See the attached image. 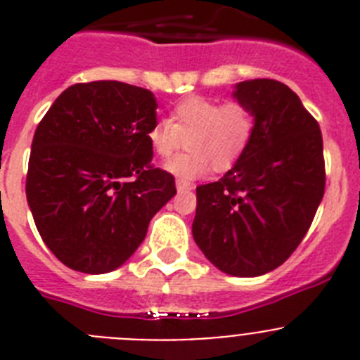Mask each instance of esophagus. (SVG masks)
I'll return each mask as SVG.
<instances>
[{
    "label": "esophagus",
    "instance_id": "obj_1",
    "mask_svg": "<svg viewBox=\"0 0 360 360\" xmlns=\"http://www.w3.org/2000/svg\"><path fill=\"white\" fill-rule=\"evenodd\" d=\"M176 189H178V193H184V191H191V189H193V184L186 182V180H176Z\"/></svg>",
    "mask_w": 360,
    "mask_h": 360
}]
</instances>
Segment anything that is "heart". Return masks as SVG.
Masks as SVG:
<instances>
[{
  "instance_id": "obj_1",
  "label": "heart",
  "mask_w": 360,
  "mask_h": 360,
  "mask_svg": "<svg viewBox=\"0 0 360 360\" xmlns=\"http://www.w3.org/2000/svg\"><path fill=\"white\" fill-rule=\"evenodd\" d=\"M254 133L256 115L247 104L191 95L173 108L171 120L149 126L148 142L157 157L169 158L187 139L189 151L167 162L165 171L180 180H195L211 165L219 173L231 169L249 149Z\"/></svg>"
}]
</instances>
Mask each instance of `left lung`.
<instances>
[{
    "mask_svg": "<svg viewBox=\"0 0 360 360\" xmlns=\"http://www.w3.org/2000/svg\"><path fill=\"white\" fill-rule=\"evenodd\" d=\"M256 115L249 149L218 182L196 187L193 238L229 276L278 269L303 241L324 195L323 135L301 98L274 79L238 82Z\"/></svg>",
    "mask_w": 360,
    "mask_h": 360,
    "instance_id": "1",
    "label": "left lung"
}]
</instances>
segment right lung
Returning a JSON list of instances; mask_svg holds the SVG:
<instances>
[{
  "mask_svg": "<svg viewBox=\"0 0 360 360\" xmlns=\"http://www.w3.org/2000/svg\"><path fill=\"white\" fill-rule=\"evenodd\" d=\"M157 108L139 86L82 82L66 88L37 126L28 207L46 247L70 269H119L176 195L173 174L151 165L148 129Z\"/></svg>",
  "mask_w": 360,
  "mask_h": 360,
  "instance_id": "1",
  "label": "right lung"
}]
</instances>
